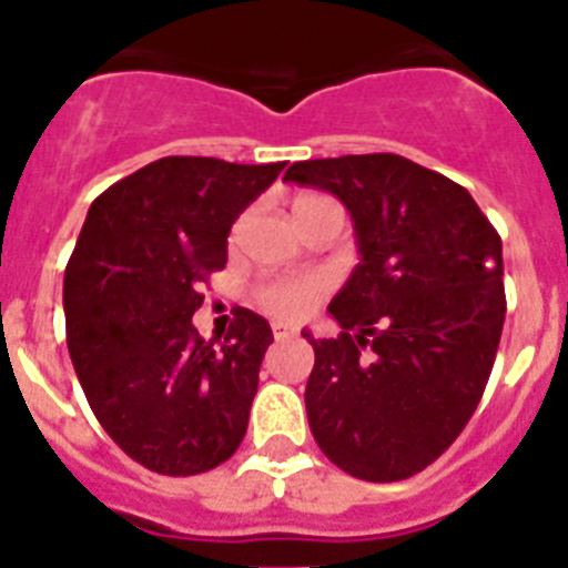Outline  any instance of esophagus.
<instances>
[{
	"mask_svg": "<svg viewBox=\"0 0 568 568\" xmlns=\"http://www.w3.org/2000/svg\"><path fill=\"white\" fill-rule=\"evenodd\" d=\"M271 332H274L276 341H285V337H294V335H297V328L288 326V323H280V321H276L274 326H271Z\"/></svg>",
	"mask_w": 568,
	"mask_h": 568,
	"instance_id": "1",
	"label": "esophagus"
}]
</instances>
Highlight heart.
I'll list each match as a JSON object with an SVG mask.
<instances>
[{"mask_svg":"<svg viewBox=\"0 0 568 568\" xmlns=\"http://www.w3.org/2000/svg\"><path fill=\"white\" fill-rule=\"evenodd\" d=\"M314 199H323V195H297V199H294V207L314 202ZM323 288H326V283H323V276L317 274L292 276V280H276V283L262 285L260 292H256V300H260V306L265 308V312L276 314V317L297 321V317H303V314L321 300Z\"/></svg>","mask_w":568,"mask_h":568,"instance_id":"b5f03b06","label":"heart"}]
</instances>
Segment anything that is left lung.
<instances>
[{"instance_id":"left-lung-1","label":"left lung","mask_w":568,"mask_h":568,"mask_svg":"<svg viewBox=\"0 0 568 568\" xmlns=\"http://www.w3.org/2000/svg\"><path fill=\"white\" fill-rule=\"evenodd\" d=\"M285 181L337 195L361 262L314 341L308 427L366 483H398L454 445L488 384L505 323L503 240L465 187L373 152L297 161Z\"/></svg>"}]
</instances>
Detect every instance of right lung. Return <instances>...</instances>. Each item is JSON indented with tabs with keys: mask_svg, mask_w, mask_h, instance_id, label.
Returning <instances> with one entry per match:
<instances>
[{
	"mask_svg": "<svg viewBox=\"0 0 568 568\" xmlns=\"http://www.w3.org/2000/svg\"><path fill=\"white\" fill-rule=\"evenodd\" d=\"M283 166L170 155L89 207L63 280L69 355L103 430L155 474L213 470L245 438L268 321L236 308L213 346L193 314L231 225Z\"/></svg>",
	"mask_w": 568,
	"mask_h": 568,
	"instance_id": "right-lung-1",
	"label": "right lung"
}]
</instances>
